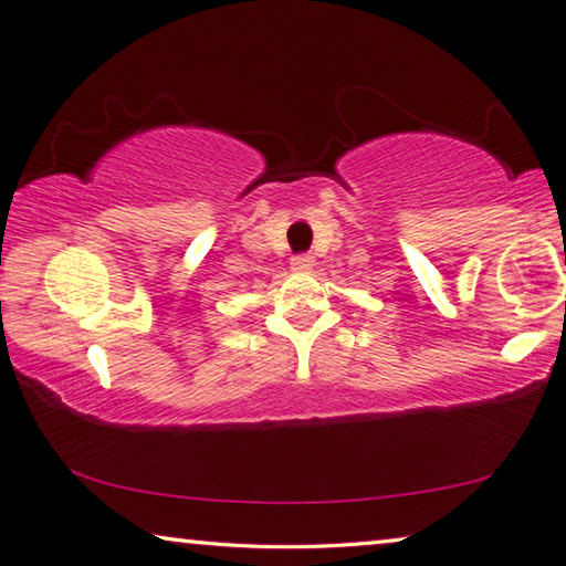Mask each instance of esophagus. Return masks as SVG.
Wrapping results in <instances>:
<instances>
[{
    "instance_id": "34e87169",
    "label": "esophagus",
    "mask_w": 566,
    "mask_h": 566,
    "mask_svg": "<svg viewBox=\"0 0 566 566\" xmlns=\"http://www.w3.org/2000/svg\"><path fill=\"white\" fill-rule=\"evenodd\" d=\"M312 266H314V256L312 254H296V256H292V270L306 272V270H312Z\"/></svg>"
}]
</instances>
